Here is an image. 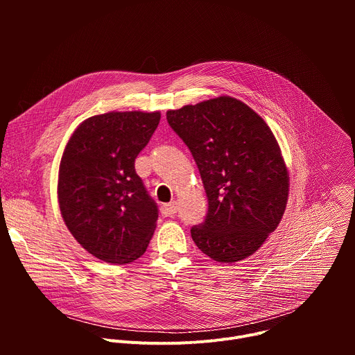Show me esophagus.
<instances>
[{
  "label": "esophagus",
  "instance_id": "obj_1",
  "mask_svg": "<svg viewBox=\"0 0 355 355\" xmlns=\"http://www.w3.org/2000/svg\"><path fill=\"white\" fill-rule=\"evenodd\" d=\"M177 202H170V204H166L162 207V214L164 216H174L177 214Z\"/></svg>",
  "mask_w": 355,
  "mask_h": 355
}]
</instances>
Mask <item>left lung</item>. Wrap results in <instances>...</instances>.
Masks as SVG:
<instances>
[{
  "mask_svg": "<svg viewBox=\"0 0 355 355\" xmlns=\"http://www.w3.org/2000/svg\"><path fill=\"white\" fill-rule=\"evenodd\" d=\"M188 146L208 196L205 220L192 226L198 248L232 264L256 252L279 225L289 177L264 119L232 96L167 111Z\"/></svg>",
  "mask_w": 355,
  "mask_h": 355,
  "instance_id": "1",
  "label": "left lung"
}]
</instances>
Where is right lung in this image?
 Listing matches in <instances>:
<instances>
[{
	"mask_svg": "<svg viewBox=\"0 0 355 355\" xmlns=\"http://www.w3.org/2000/svg\"><path fill=\"white\" fill-rule=\"evenodd\" d=\"M160 112H108L85 119L71 135L59 168L63 220L94 257L128 264L144 254L159 208L136 174L135 160Z\"/></svg>",
	"mask_w": 355,
	"mask_h": 355,
	"instance_id": "1",
	"label": "right lung"
}]
</instances>
